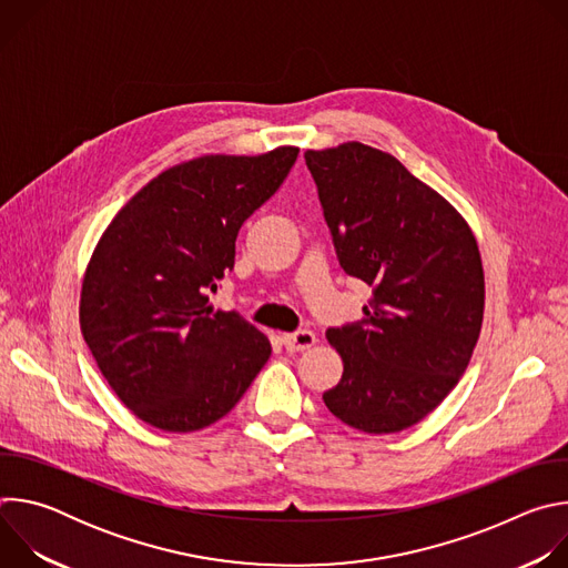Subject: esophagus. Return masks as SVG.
<instances>
[{"mask_svg": "<svg viewBox=\"0 0 568 568\" xmlns=\"http://www.w3.org/2000/svg\"><path fill=\"white\" fill-rule=\"evenodd\" d=\"M283 346L290 351V353H301V351H307L316 344V335L312 331H298V333H290V335H283Z\"/></svg>", "mask_w": 568, "mask_h": 568, "instance_id": "34e87169", "label": "esophagus"}]
</instances>
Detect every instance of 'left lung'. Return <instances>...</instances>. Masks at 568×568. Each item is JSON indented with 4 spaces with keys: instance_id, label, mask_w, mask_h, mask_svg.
Instances as JSON below:
<instances>
[{
    "instance_id": "obj_1",
    "label": "left lung",
    "mask_w": 568,
    "mask_h": 568,
    "mask_svg": "<svg viewBox=\"0 0 568 568\" xmlns=\"http://www.w3.org/2000/svg\"><path fill=\"white\" fill-rule=\"evenodd\" d=\"M339 263L373 287L364 318L331 328L339 384L323 402L366 434L432 414L465 373L483 326L485 276L467 220L399 161L359 141L307 150Z\"/></svg>"
}]
</instances>
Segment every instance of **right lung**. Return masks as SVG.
<instances>
[{
	"instance_id": "obj_1",
	"label": "right lung",
	"mask_w": 568,
	"mask_h": 568,
	"mask_svg": "<svg viewBox=\"0 0 568 568\" xmlns=\"http://www.w3.org/2000/svg\"><path fill=\"white\" fill-rule=\"evenodd\" d=\"M298 154H204L150 180L108 224L80 290V333L125 407L164 432L226 416L272 355L270 339L209 290L233 267L237 231Z\"/></svg>"
}]
</instances>
